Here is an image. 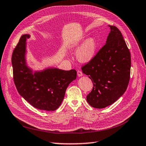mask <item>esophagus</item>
I'll return each instance as SVG.
<instances>
[{
    "label": "esophagus",
    "mask_w": 146,
    "mask_h": 146,
    "mask_svg": "<svg viewBox=\"0 0 146 146\" xmlns=\"http://www.w3.org/2000/svg\"><path fill=\"white\" fill-rule=\"evenodd\" d=\"M82 76H83V74L81 72V71H80V70L77 71V76H78V77H81Z\"/></svg>",
    "instance_id": "1"
}]
</instances>
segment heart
Listing matches in <instances>:
<instances>
[{"instance_id": "1", "label": "heart", "mask_w": 146, "mask_h": 146, "mask_svg": "<svg viewBox=\"0 0 146 146\" xmlns=\"http://www.w3.org/2000/svg\"><path fill=\"white\" fill-rule=\"evenodd\" d=\"M81 41H76L72 44L73 48H79ZM98 46V41L96 37L91 36L88 38L77 52L76 57L79 62L86 63L90 62L94 57Z\"/></svg>"}]
</instances>
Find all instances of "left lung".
I'll use <instances>...</instances> for the list:
<instances>
[{
	"label": "left lung",
	"instance_id": "8db88e82",
	"mask_svg": "<svg viewBox=\"0 0 146 146\" xmlns=\"http://www.w3.org/2000/svg\"><path fill=\"white\" fill-rule=\"evenodd\" d=\"M106 44L91 60L82 67L93 88L86 100L95 108L112 105L125 92L129 84L131 57L120 31L109 25Z\"/></svg>",
	"mask_w": 146,
	"mask_h": 146
}]
</instances>
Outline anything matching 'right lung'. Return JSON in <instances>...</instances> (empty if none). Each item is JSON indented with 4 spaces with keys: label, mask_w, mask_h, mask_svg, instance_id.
Masks as SVG:
<instances>
[{
    "label": "right lung",
    "mask_w": 146,
    "mask_h": 146,
    "mask_svg": "<svg viewBox=\"0 0 146 146\" xmlns=\"http://www.w3.org/2000/svg\"><path fill=\"white\" fill-rule=\"evenodd\" d=\"M29 37L26 34L20 38L12 55L14 84L21 96L35 108L54 111L64 100L68 86L76 79L77 72L56 67L33 70L26 58V40Z\"/></svg>",
    "instance_id": "obj_1"
}]
</instances>
